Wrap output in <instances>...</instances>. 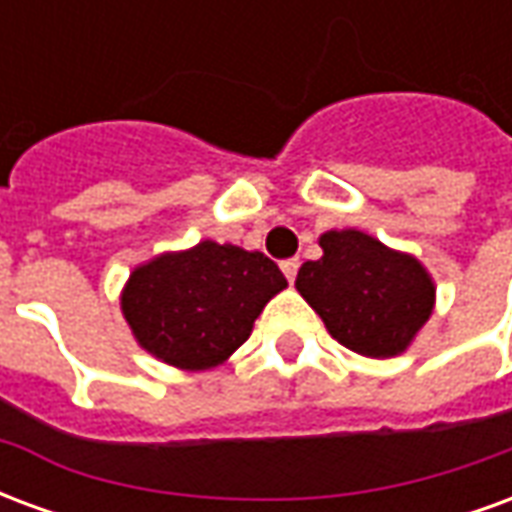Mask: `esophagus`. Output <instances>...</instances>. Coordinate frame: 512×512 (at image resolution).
Wrapping results in <instances>:
<instances>
[{"label":"esophagus","instance_id":"esophagus-1","mask_svg":"<svg viewBox=\"0 0 512 512\" xmlns=\"http://www.w3.org/2000/svg\"><path fill=\"white\" fill-rule=\"evenodd\" d=\"M299 257H288V260H282V274L288 277V282H293L296 279V274H299Z\"/></svg>","mask_w":512,"mask_h":512}]
</instances>
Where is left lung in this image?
<instances>
[{
    "label": "left lung",
    "mask_w": 512,
    "mask_h": 512,
    "mask_svg": "<svg viewBox=\"0 0 512 512\" xmlns=\"http://www.w3.org/2000/svg\"><path fill=\"white\" fill-rule=\"evenodd\" d=\"M321 260L299 268L296 288L334 340L356 354L389 359L406 351L433 310V282L411 255L359 230L321 235Z\"/></svg>",
    "instance_id": "8db88e82"
}]
</instances>
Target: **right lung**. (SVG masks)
Returning <instances> with one entry per match:
<instances>
[{
  "mask_svg": "<svg viewBox=\"0 0 512 512\" xmlns=\"http://www.w3.org/2000/svg\"><path fill=\"white\" fill-rule=\"evenodd\" d=\"M288 279L263 252L202 241L139 266L123 315L139 345L167 365L208 370L246 343L252 323Z\"/></svg>",
  "mask_w": 512,
  "mask_h": 512,
  "instance_id": "1",
  "label": "right lung"
}]
</instances>
